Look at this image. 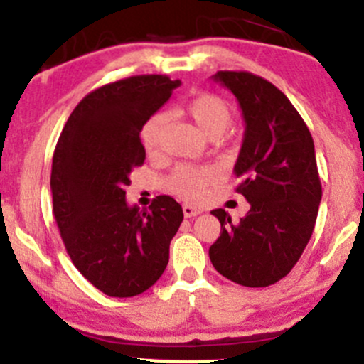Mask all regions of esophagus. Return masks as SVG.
Wrapping results in <instances>:
<instances>
[{"label": "esophagus", "mask_w": 364, "mask_h": 364, "mask_svg": "<svg viewBox=\"0 0 364 364\" xmlns=\"http://www.w3.org/2000/svg\"><path fill=\"white\" fill-rule=\"evenodd\" d=\"M200 213H202L200 209L193 208V205H188V204L183 205V214H185V218H193V216H197V214H200Z\"/></svg>", "instance_id": "1"}]
</instances>
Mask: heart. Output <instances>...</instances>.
Instances as JSON below:
<instances>
[{"label":"heart","mask_w":364,"mask_h":364,"mask_svg":"<svg viewBox=\"0 0 364 364\" xmlns=\"http://www.w3.org/2000/svg\"><path fill=\"white\" fill-rule=\"evenodd\" d=\"M183 112L188 114L197 125L198 131L209 139H218L223 136L233 124V109L225 99L216 94H198L190 99ZM167 118L166 114H153L143 124L139 131V139L143 150L148 156H156L162 151L164 136H166ZM167 188L186 202H200L208 195L209 188L218 183V172L213 167L178 166L167 176Z\"/></svg>","instance_id":"1"}]
</instances>
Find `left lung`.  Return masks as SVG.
Here are the masks:
<instances>
[{
  "mask_svg": "<svg viewBox=\"0 0 364 364\" xmlns=\"http://www.w3.org/2000/svg\"><path fill=\"white\" fill-rule=\"evenodd\" d=\"M214 80L233 92L246 122L233 171L235 192L251 208L237 223L225 209L211 211L221 233L209 258L223 277L265 288L291 272L314 232L323 195L314 141L289 99L265 78L218 71Z\"/></svg>",
  "mask_w": 364,
  "mask_h": 364,
  "instance_id": "8db88e82",
  "label": "left lung"
}]
</instances>
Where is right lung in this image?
Masks as SVG:
<instances>
[{"label":"right lung","mask_w":364,"mask_h":364,"mask_svg":"<svg viewBox=\"0 0 364 364\" xmlns=\"http://www.w3.org/2000/svg\"><path fill=\"white\" fill-rule=\"evenodd\" d=\"M166 75L106 83L78 102L52 160L53 216L73 265L108 296L151 288L169 263L183 209L169 195L129 208L131 172L146 159L139 131L179 87Z\"/></svg>","instance_id":"obj_1"}]
</instances>
